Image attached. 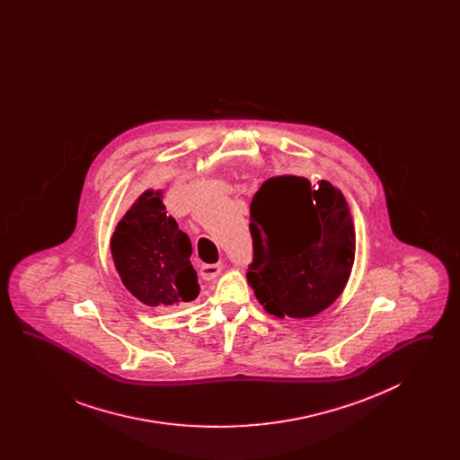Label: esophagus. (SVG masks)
<instances>
[{
  "instance_id": "34e87169",
  "label": "esophagus",
  "mask_w": 460,
  "mask_h": 460,
  "mask_svg": "<svg viewBox=\"0 0 460 460\" xmlns=\"http://www.w3.org/2000/svg\"><path fill=\"white\" fill-rule=\"evenodd\" d=\"M222 263H207V265H201V276L205 278V279H214V278H217L220 274V270H222Z\"/></svg>"
}]
</instances>
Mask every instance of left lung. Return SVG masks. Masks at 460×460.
Listing matches in <instances>:
<instances>
[{
	"mask_svg": "<svg viewBox=\"0 0 460 460\" xmlns=\"http://www.w3.org/2000/svg\"><path fill=\"white\" fill-rule=\"evenodd\" d=\"M253 263L246 279L265 312L285 319L321 314L343 293L355 261V226L329 181L270 177L252 199Z\"/></svg>",
	"mask_w": 460,
	"mask_h": 460,
	"instance_id": "1",
	"label": "left lung"
}]
</instances>
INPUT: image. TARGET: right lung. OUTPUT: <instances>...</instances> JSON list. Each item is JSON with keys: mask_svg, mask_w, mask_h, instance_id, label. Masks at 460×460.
Masks as SVG:
<instances>
[{"mask_svg": "<svg viewBox=\"0 0 460 460\" xmlns=\"http://www.w3.org/2000/svg\"><path fill=\"white\" fill-rule=\"evenodd\" d=\"M115 270L126 289L146 306L191 302L199 293L191 241L167 216L164 190H145L117 222L110 238Z\"/></svg>", "mask_w": 460, "mask_h": 460, "instance_id": "right-lung-1", "label": "right lung"}]
</instances>
